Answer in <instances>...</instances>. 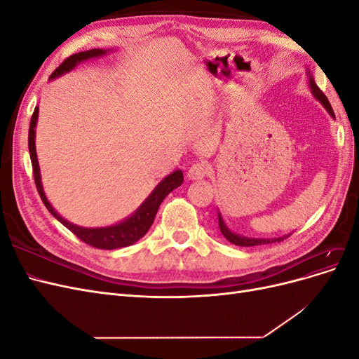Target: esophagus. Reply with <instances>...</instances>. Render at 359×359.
I'll return each instance as SVG.
<instances>
[{"label": "esophagus", "instance_id": "esophagus-1", "mask_svg": "<svg viewBox=\"0 0 359 359\" xmlns=\"http://www.w3.org/2000/svg\"><path fill=\"white\" fill-rule=\"evenodd\" d=\"M210 169H211V166L208 165V161H198V163H194V165H191V168L187 172V177H189V180H193V181L202 180L208 175Z\"/></svg>", "mask_w": 359, "mask_h": 359}]
</instances>
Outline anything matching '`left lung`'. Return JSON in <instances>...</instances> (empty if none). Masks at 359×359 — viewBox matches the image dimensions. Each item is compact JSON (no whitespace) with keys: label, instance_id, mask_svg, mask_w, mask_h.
<instances>
[{"label":"left lung","instance_id":"1","mask_svg":"<svg viewBox=\"0 0 359 359\" xmlns=\"http://www.w3.org/2000/svg\"><path fill=\"white\" fill-rule=\"evenodd\" d=\"M307 73H309L310 91H311V94L314 95V99L319 100V102L322 103V106L325 107V109H327V112L335 119L334 111H332V107H331V104H330V102H328V99H327V95H325V94L319 90V86L316 85V82H314L313 76L310 74L309 70H307ZM219 226H220V231H222L223 236L226 238L227 241L235 244V245H241V247H253V245H262V244H271V243H280V241H283L285 238H287V236L290 235V233H289V235L278 236V238H248V236H241V235H238V233L232 232V231L229 229V227L226 226V223H224V220H223V217H222L220 211H219Z\"/></svg>","mask_w":359,"mask_h":359}]
</instances>
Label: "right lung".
Here are the masks:
<instances>
[{"label":"right lung","instance_id":"add662e5","mask_svg":"<svg viewBox=\"0 0 359 359\" xmlns=\"http://www.w3.org/2000/svg\"><path fill=\"white\" fill-rule=\"evenodd\" d=\"M109 52L107 49H90L85 52H78L74 55L69 57L67 60H64L61 66L50 74V79H55L58 76L69 73L73 70L79 62L91 60V58H99L102 55H106ZM37 118H39V106H36L34 114L31 116V123H29V132H28V149H29V157H31V165H32V172H34V181H36V187L40 194V198L45 203L48 211L55 217V219L67 227L69 231H72L76 236L79 238L81 241L90 244L95 248H102V250H114V248H121L135 244L137 240L142 238L148 229L154 222V217L158 211V206L163 202L168 194L173 190L180 187L184 177H182V170H175L172 172L170 175L166 178H163L153 193L142 202V205L123 222H119L112 226H106V227H82L78 224H73L67 222L66 219L53 210V206L49 203L45 190H43V184H41V177H40V168H39V160H37V153H36V124H37Z\"/></svg>","mask_w":359,"mask_h":359}]
</instances>
